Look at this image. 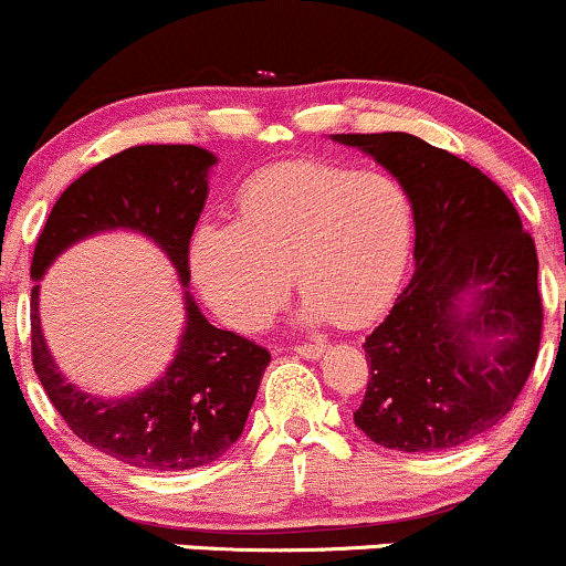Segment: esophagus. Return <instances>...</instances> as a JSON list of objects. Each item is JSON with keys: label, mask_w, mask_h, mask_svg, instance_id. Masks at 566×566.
<instances>
[{"label": "esophagus", "mask_w": 566, "mask_h": 566, "mask_svg": "<svg viewBox=\"0 0 566 566\" xmlns=\"http://www.w3.org/2000/svg\"><path fill=\"white\" fill-rule=\"evenodd\" d=\"M324 350H327V346H322V343H305V346H297L295 348V354L303 356V359L316 361V359H322Z\"/></svg>", "instance_id": "1"}]
</instances>
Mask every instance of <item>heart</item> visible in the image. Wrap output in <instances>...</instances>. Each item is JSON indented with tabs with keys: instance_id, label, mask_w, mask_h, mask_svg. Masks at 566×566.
Returning <instances> with one entry per match:
<instances>
[{
	"instance_id": "1",
	"label": "heart",
	"mask_w": 566,
	"mask_h": 566,
	"mask_svg": "<svg viewBox=\"0 0 566 566\" xmlns=\"http://www.w3.org/2000/svg\"><path fill=\"white\" fill-rule=\"evenodd\" d=\"M412 201L399 180L329 161H287L242 186L233 223H201L188 269L205 303L255 333L287 295L303 324L359 327L399 290L412 247Z\"/></svg>"
}]
</instances>
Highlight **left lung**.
I'll return each instance as SVG.
<instances>
[{
    "label": "left lung",
    "mask_w": 566,
    "mask_h": 566,
    "mask_svg": "<svg viewBox=\"0 0 566 566\" xmlns=\"http://www.w3.org/2000/svg\"><path fill=\"white\" fill-rule=\"evenodd\" d=\"M333 140L386 167L415 216V271L365 340L354 423L388 450H452L495 428L535 367V242L503 188L444 148L409 133Z\"/></svg>",
    "instance_id": "obj_1"
}]
</instances>
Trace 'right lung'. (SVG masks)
I'll return each mask as SVG.
<instances>
[{
    "mask_svg": "<svg viewBox=\"0 0 566 566\" xmlns=\"http://www.w3.org/2000/svg\"><path fill=\"white\" fill-rule=\"evenodd\" d=\"M218 157L199 146L148 143L101 161L55 201L31 261L34 369L71 431L95 450L143 471H191L212 463L242 437L271 354L218 329L188 292V242L201 216L207 175ZM106 230L140 232L174 263L187 322L165 374L129 397H97L65 380L38 319L41 276L71 243Z\"/></svg>",
    "mask_w": 566,
    "mask_h": 566,
    "instance_id": "add662e5",
    "label": "right lung"
}]
</instances>
